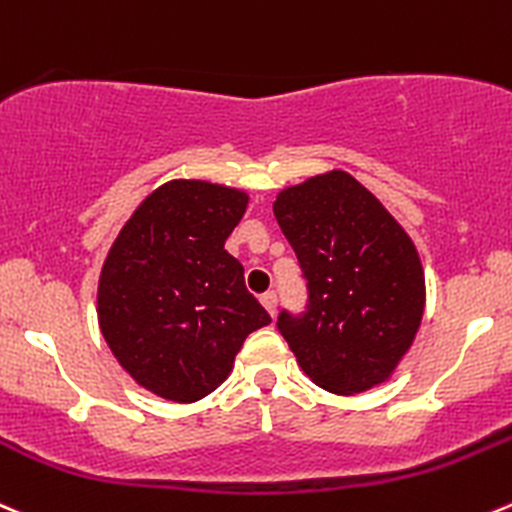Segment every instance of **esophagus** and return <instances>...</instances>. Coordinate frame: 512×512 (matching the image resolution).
Here are the masks:
<instances>
[{
	"instance_id": "1",
	"label": "esophagus",
	"mask_w": 512,
	"mask_h": 512,
	"mask_svg": "<svg viewBox=\"0 0 512 512\" xmlns=\"http://www.w3.org/2000/svg\"><path fill=\"white\" fill-rule=\"evenodd\" d=\"M260 302H262V307H265V310L270 312L272 317H275V310H277V295H275V292H265V295L260 297Z\"/></svg>"
}]
</instances>
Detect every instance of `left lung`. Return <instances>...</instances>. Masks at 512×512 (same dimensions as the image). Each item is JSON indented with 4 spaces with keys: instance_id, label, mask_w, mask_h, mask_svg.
Segmentation results:
<instances>
[{
    "instance_id": "obj_1",
    "label": "left lung",
    "mask_w": 512,
    "mask_h": 512,
    "mask_svg": "<svg viewBox=\"0 0 512 512\" xmlns=\"http://www.w3.org/2000/svg\"><path fill=\"white\" fill-rule=\"evenodd\" d=\"M272 210L310 290L305 315L277 320L305 375L335 395L388 382L425 312L423 262L405 227L345 170L285 187Z\"/></svg>"
}]
</instances>
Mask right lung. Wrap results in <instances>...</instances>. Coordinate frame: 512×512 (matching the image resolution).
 Returning a JSON list of instances; mask_svg holds the SVG:
<instances>
[{
	"label": "right lung",
	"instance_id": "add662e5",
	"mask_svg": "<svg viewBox=\"0 0 512 512\" xmlns=\"http://www.w3.org/2000/svg\"><path fill=\"white\" fill-rule=\"evenodd\" d=\"M240 187L170 180L114 237L97 282V320L122 370L157 398L197 403L270 325L225 240L247 210Z\"/></svg>",
	"mask_w": 512,
	"mask_h": 512
}]
</instances>
